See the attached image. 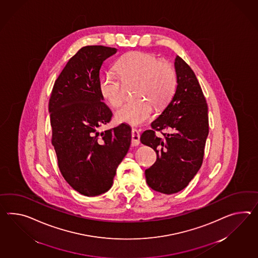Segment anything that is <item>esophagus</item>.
Masks as SVG:
<instances>
[{"label":"esophagus","mask_w":258,"mask_h":258,"mask_svg":"<svg viewBox=\"0 0 258 258\" xmlns=\"http://www.w3.org/2000/svg\"><path fill=\"white\" fill-rule=\"evenodd\" d=\"M132 145L133 146H137L140 145V133L136 128H132Z\"/></svg>","instance_id":"esophagus-1"}]
</instances>
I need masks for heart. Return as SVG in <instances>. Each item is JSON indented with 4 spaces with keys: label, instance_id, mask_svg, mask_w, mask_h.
I'll list each match as a JSON object with an SVG mask.
<instances>
[{
    "label": "heart",
    "instance_id": "b5f03b06",
    "mask_svg": "<svg viewBox=\"0 0 258 258\" xmlns=\"http://www.w3.org/2000/svg\"><path fill=\"white\" fill-rule=\"evenodd\" d=\"M116 71L124 80H139L136 97L139 99L126 101L114 113L118 122L139 125L150 119L155 105L167 103L174 92L175 71L170 63L158 60L150 53L132 51L126 53L115 65ZM102 97L112 106H118L124 100L122 80L113 72H107L100 80Z\"/></svg>",
    "mask_w": 258,
    "mask_h": 258
}]
</instances>
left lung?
<instances>
[{
	"mask_svg": "<svg viewBox=\"0 0 258 258\" xmlns=\"http://www.w3.org/2000/svg\"><path fill=\"white\" fill-rule=\"evenodd\" d=\"M177 87L171 101L152 122V130L141 136L143 145L157 153V161L145 170L146 182L153 190L174 194L188 185L201 169L209 133L208 106L192 69L182 57L174 61ZM170 129L164 139L155 130Z\"/></svg>",
	"mask_w": 258,
	"mask_h": 258,
	"instance_id": "obj_1",
	"label": "left lung"
}]
</instances>
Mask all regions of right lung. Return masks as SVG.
Here are the masks:
<instances>
[{"label":"right lung","mask_w":258,"mask_h":258,"mask_svg":"<svg viewBox=\"0 0 258 258\" xmlns=\"http://www.w3.org/2000/svg\"><path fill=\"white\" fill-rule=\"evenodd\" d=\"M116 51L103 45L82 47L57 77L49 100L52 145L58 168L73 188L88 197L112 187L132 143V127L125 123L98 131L113 115L102 102L100 70Z\"/></svg>","instance_id":"obj_1"}]
</instances>
